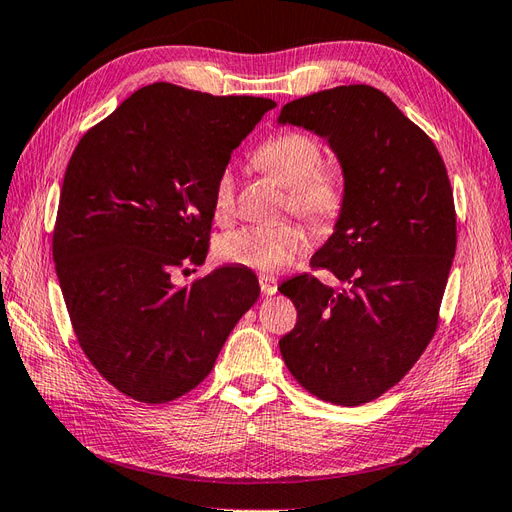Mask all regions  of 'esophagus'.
I'll return each instance as SVG.
<instances>
[{"label":"esophagus","mask_w":512,"mask_h":512,"mask_svg":"<svg viewBox=\"0 0 512 512\" xmlns=\"http://www.w3.org/2000/svg\"><path fill=\"white\" fill-rule=\"evenodd\" d=\"M260 290H262V295H275L278 293V280L275 278H269V275H262L260 278Z\"/></svg>","instance_id":"obj_1"}]
</instances>
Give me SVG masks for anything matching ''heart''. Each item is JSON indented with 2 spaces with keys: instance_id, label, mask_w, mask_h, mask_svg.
<instances>
[{
  "instance_id": "heart-1",
  "label": "heart",
  "mask_w": 512,
  "mask_h": 512,
  "mask_svg": "<svg viewBox=\"0 0 512 512\" xmlns=\"http://www.w3.org/2000/svg\"><path fill=\"white\" fill-rule=\"evenodd\" d=\"M262 170L288 189L290 209L314 226H329L344 202V181L336 170L323 168V148L314 137L297 131L273 135L256 150ZM234 174L224 170L213 189V211L219 219L232 213ZM306 232L295 224L245 226L228 232L217 252L226 262L271 273L286 267L303 247Z\"/></svg>"
}]
</instances>
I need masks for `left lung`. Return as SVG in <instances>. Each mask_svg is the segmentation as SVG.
I'll return each mask as SVG.
<instances>
[{
  "mask_svg": "<svg viewBox=\"0 0 512 512\" xmlns=\"http://www.w3.org/2000/svg\"><path fill=\"white\" fill-rule=\"evenodd\" d=\"M336 155L344 202L312 256L344 284L314 275L280 286L297 308L280 340L303 388L336 405L375 400L403 379L431 342L457 250V215L435 144L381 90L338 86L282 107Z\"/></svg>",
  "mask_w": 512,
  "mask_h": 512,
  "instance_id": "left-lung-1",
  "label": "left lung"
}]
</instances>
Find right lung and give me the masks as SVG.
I'll return each instance as SVG.
<instances>
[{
  "instance_id": "obj_1",
  "label": "right lung",
  "mask_w": 512,
  "mask_h": 512,
  "mask_svg": "<svg viewBox=\"0 0 512 512\" xmlns=\"http://www.w3.org/2000/svg\"><path fill=\"white\" fill-rule=\"evenodd\" d=\"M275 101L172 84L133 92L68 161L53 262L92 366L140 403H168L209 375L260 286L239 265L191 286L174 271L209 252L213 189Z\"/></svg>"
}]
</instances>
